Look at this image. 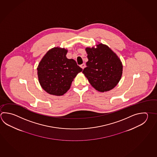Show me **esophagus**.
<instances>
[{
  "instance_id": "obj_1",
  "label": "esophagus",
  "mask_w": 157,
  "mask_h": 157,
  "mask_svg": "<svg viewBox=\"0 0 157 157\" xmlns=\"http://www.w3.org/2000/svg\"><path fill=\"white\" fill-rule=\"evenodd\" d=\"M80 67L83 69L84 68H85V67H86V64H85V63H83L82 64H81Z\"/></svg>"
}]
</instances>
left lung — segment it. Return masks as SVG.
<instances>
[{"label": "left lung", "instance_id": "8db88e82", "mask_svg": "<svg viewBox=\"0 0 157 157\" xmlns=\"http://www.w3.org/2000/svg\"><path fill=\"white\" fill-rule=\"evenodd\" d=\"M86 48L88 61L83 73L93 87L99 92L113 89L121 80L123 65L121 59L106 45Z\"/></svg>", "mask_w": 157, "mask_h": 157}]
</instances>
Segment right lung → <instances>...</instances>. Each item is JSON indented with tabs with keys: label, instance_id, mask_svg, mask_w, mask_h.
<instances>
[{
	"label": "right lung",
	"instance_id": "right-lung-1",
	"mask_svg": "<svg viewBox=\"0 0 157 157\" xmlns=\"http://www.w3.org/2000/svg\"><path fill=\"white\" fill-rule=\"evenodd\" d=\"M68 50L55 47L49 50L37 68L39 82L50 94L60 96L70 89L72 81L83 71L73 59L66 56Z\"/></svg>",
	"mask_w": 157,
	"mask_h": 157
}]
</instances>
